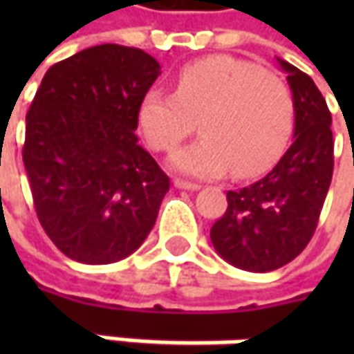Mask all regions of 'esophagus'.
I'll return each instance as SVG.
<instances>
[{
  "instance_id": "34e87169",
  "label": "esophagus",
  "mask_w": 354,
  "mask_h": 354,
  "mask_svg": "<svg viewBox=\"0 0 354 354\" xmlns=\"http://www.w3.org/2000/svg\"><path fill=\"white\" fill-rule=\"evenodd\" d=\"M173 185H175L177 189H183V191H198V189H201V185L198 183H189V181H183V179H175Z\"/></svg>"
}]
</instances>
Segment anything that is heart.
<instances>
[{
	"mask_svg": "<svg viewBox=\"0 0 354 354\" xmlns=\"http://www.w3.org/2000/svg\"><path fill=\"white\" fill-rule=\"evenodd\" d=\"M138 122L156 151H169L193 133L201 140L169 157L175 171L212 179L228 171L250 179L268 171L292 140L295 108L278 76L232 57H209L187 64L175 92L147 90Z\"/></svg>",
	"mask_w": 354,
	"mask_h": 354,
	"instance_id": "heart-1",
	"label": "heart"
}]
</instances>
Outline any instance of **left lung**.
<instances>
[{
	"mask_svg": "<svg viewBox=\"0 0 354 354\" xmlns=\"http://www.w3.org/2000/svg\"><path fill=\"white\" fill-rule=\"evenodd\" d=\"M276 61L292 90L293 142L266 177L226 193L228 209L211 228L218 256L246 272L278 270L304 252L333 177L327 102L306 73Z\"/></svg>",
	"mask_w": 354,
	"mask_h": 354,
	"instance_id": "8db88e82",
	"label": "left lung"
}]
</instances>
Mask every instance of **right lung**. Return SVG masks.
<instances>
[{"label":"right lung","instance_id":"right-lung-1","mask_svg":"<svg viewBox=\"0 0 354 354\" xmlns=\"http://www.w3.org/2000/svg\"><path fill=\"white\" fill-rule=\"evenodd\" d=\"M161 75L142 48L98 45L53 64L27 112L23 163L39 223L82 264H112L156 225L169 177L138 143V108Z\"/></svg>","mask_w":354,"mask_h":354}]
</instances>
